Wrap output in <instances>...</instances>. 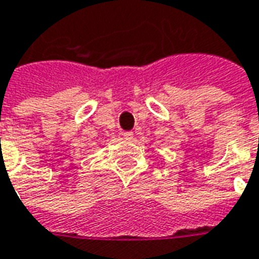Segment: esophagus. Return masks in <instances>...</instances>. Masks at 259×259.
Listing matches in <instances>:
<instances>
[{
    "mask_svg": "<svg viewBox=\"0 0 259 259\" xmlns=\"http://www.w3.org/2000/svg\"><path fill=\"white\" fill-rule=\"evenodd\" d=\"M123 139L124 140H133V133L132 132H123Z\"/></svg>",
    "mask_w": 259,
    "mask_h": 259,
    "instance_id": "obj_1",
    "label": "esophagus"
}]
</instances>
